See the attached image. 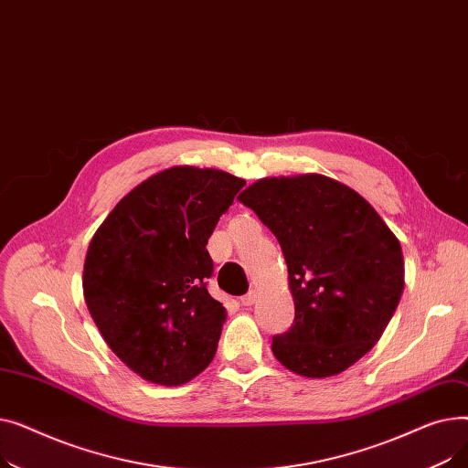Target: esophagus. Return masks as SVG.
I'll use <instances>...</instances> for the list:
<instances>
[{
    "instance_id": "obj_1",
    "label": "esophagus",
    "mask_w": 468,
    "mask_h": 468,
    "mask_svg": "<svg viewBox=\"0 0 468 468\" xmlns=\"http://www.w3.org/2000/svg\"><path fill=\"white\" fill-rule=\"evenodd\" d=\"M256 300H258V290H250L249 293H244V296L240 298V303L249 307V305H252Z\"/></svg>"
}]
</instances>
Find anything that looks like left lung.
Returning <instances> with one entry per match:
<instances>
[{
    "label": "left lung",
    "instance_id": "left-lung-1",
    "mask_svg": "<svg viewBox=\"0 0 468 468\" xmlns=\"http://www.w3.org/2000/svg\"><path fill=\"white\" fill-rule=\"evenodd\" d=\"M239 201L277 237L296 316L273 337L290 372L330 378L370 351L404 290L400 242L364 197L323 175L263 178Z\"/></svg>",
    "mask_w": 468,
    "mask_h": 468
}]
</instances>
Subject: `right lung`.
I'll list each match as a JSON object with an SVG mask.
<instances>
[{"mask_svg": "<svg viewBox=\"0 0 468 468\" xmlns=\"http://www.w3.org/2000/svg\"><path fill=\"white\" fill-rule=\"evenodd\" d=\"M244 180L172 166L122 197L94 233L83 293L110 349L142 379L175 387L212 362L226 307L207 242Z\"/></svg>", "mask_w": 468, "mask_h": 468, "instance_id": "add662e5", "label": "right lung"}]
</instances>
